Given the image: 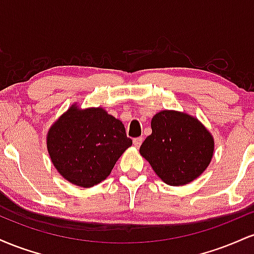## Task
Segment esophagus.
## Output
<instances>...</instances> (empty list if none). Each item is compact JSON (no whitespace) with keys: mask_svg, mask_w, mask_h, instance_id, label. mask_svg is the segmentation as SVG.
Listing matches in <instances>:
<instances>
[{"mask_svg":"<svg viewBox=\"0 0 254 254\" xmlns=\"http://www.w3.org/2000/svg\"><path fill=\"white\" fill-rule=\"evenodd\" d=\"M142 142H143V137H137V138H133V145H135L136 148H139V145L142 144Z\"/></svg>","mask_w":254,"mask_h":254,"instance_id":"1","label":"esophagus"}]
</instances>
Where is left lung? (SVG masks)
<instances>
[{
	"label": "left lung",
	"instance_id": "left-lung-1",
	"mask_svg": "<svg viewBox=\"0 0 254 254\" xmlns=\"http://www.w3.org/2000/svg\"><path fill=\"white\" fill-rule=\"evenodd\" d=\"M139 153L162 182L180 186L206 170L214 154V138L197 118L165 110L151 119V135Z\"/></svg>",
	"mask_w": 254,
	"mask_h": 254
}]
</instances>
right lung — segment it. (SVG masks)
I'll return each mask as SVG.
<instances>
[{"instance_id":"add662e5","label":"right lung","mask_w":254,"mask_h":254,"mask_svg":"<svg viewBox=\"0 0 254 254\" xmlns=\"http://www.w3.org/2000/svg\"><path fill=\"white\" fill-rule=\"evenodd\" d=\"M46 144L52 164L64 179L92 188L110 176L132 141L123 123L104 109L81 110L72 105L52 124Z\"/></svg>"}]
</instances>
